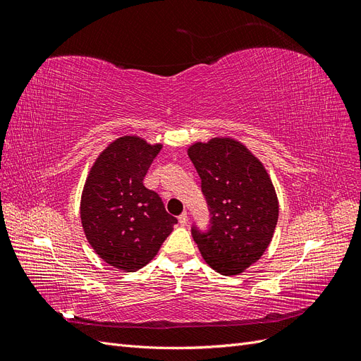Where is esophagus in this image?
<instances>
[{"instance_id":"esophagus-1","label":"esophagus","mask_w":361,"mask_h":361,"mask_svg":"<svg viewBox=\"0 0 361 361\" xmlns=\"http://www.w3.org/2000/svg\"><path fill=\"white\" fill-rule=\"evenodd\" d=\"M178 220H179V224H180V226H185V224L188 223V214H187V212L180 214V215L178 216Z\"/></svg>"}]
</instances>
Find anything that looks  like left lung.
Masks as SVG:
<instances>
[{
    "instance_id": "8db88e82",
    "label": "left lung",
    "mask_w": 361,
    "mask_h": 361,
    "mask_svg": "<svg viewBox=\"0 0 361 361\" xmlns=\"http://www.w3.org/2000/svg\"><path fill=\"white\" fill-rule=\"evenodd\" d=\"M188 155L202 179L209 211L207 231L191 233L203 259L224 276L260 259L274 235L279 202L264 166L235 140L195 143Z\"/></svg>"
}]
</instances>
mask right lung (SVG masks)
Returning <instances> with one entry per match:
<instances>
[{"mask_svg": "<svg viewBox=\"0 0 361 361\" xmlns=\"http://www.w3.org/2000/svg\"><path fill=\"white\" fill-rule=\"evenodd\" d=\"M159 150L138 137L116 140L96 159L82 191L87 239L106 264L126 272L147 265L178 223L143 183Z\"/></svg>", "mask_w": 361, "mask_h": 361, "instance_id": "1", "label": "right lung"}]
</instances>
